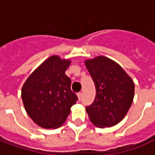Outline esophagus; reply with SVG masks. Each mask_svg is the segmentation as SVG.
Listing matches in <instances>:
<instances>
[{"instance_id":"1","label":"esophagus","mask_w":155,"mask_h":155,"mask_svg":"<svg viewBox=\"0 0 155 155\" xmlns=\"http://www.w3.org/2000/svg\"><path fill=\"white\" fill-rule=\"evenodd\" d=\"M77 95H78V98H79V101H81V98H82V93H81V92H79V93L77 94Z\"/></svg>"}]
</instances>
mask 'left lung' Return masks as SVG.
<instances>
[{
    "label": "left lung",
    "instance_id": "1",
    "mask_svg": "<svg viewBox=\"0 0 155 155\" xmlns=\"http://www.w3.org/2000/svg\"><path fill=\"white\" fill-rule=\"evenodd\" d=\"M96 94L86 106L90 120L96 126L111 127L120 122L133 102L134 84L126 72L109 58L98 56L85 61Z\"/></svg>",
    "mask_w": 155,
    "mask_h": 155
}]
</instances>
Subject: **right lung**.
Returning a JSON list of instances; mask_svg holds the SVG:
<instances>
[{
	"mask_svg": "<svg viewBox=\"0 0 155 155\" xmlns=\"http://www.w3.org/2000/svg\"><path fill=\"white\" fill-rule=\"evenodd\" d=\"M71 61L51 56L25 81L21 98L27 114L39 126L60 127L78 100L71 91V81L64 74Z\"/></svg>",
	"mask_w": 155,
	"mask_h": 155,
	"instance_id": "add662e5",
	"label": "right lung"
}]
</instances>
